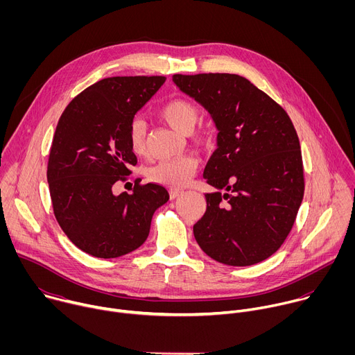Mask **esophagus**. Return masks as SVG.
<instances>
[{
    "label": "esophagus",
    "instance_id": "obj_1",
    "mask_svg": "<svg viewBox=\"0 0 355 355\" xmlns=\"http://www.w3.org/2000/svg\"><path fill=\"white\" fill-rule=\"evenodd\" d=\"M182 192H184V191H182V189H177V188H171V189H170V198H171V199H175V198H178V196H180V195H182Z\"/></svg>",
    "mask_w": 355,
    "mask_h": 355
}]
</instances>
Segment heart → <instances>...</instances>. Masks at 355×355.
Wrapping results in <instances>:
<instances>
[{
  "instance_id": "obj_1",
  "label": "heart",
  "mask_w": 355,
  "mask_h": 355,
  "mask_svg": "<svg viewBox=\"0 0 355 355\" xmlns=\"http://www.w3.org/2000/svg\"><path fill=\"white\" fill-rule=\"evenodd\" d=\"M160 116L175 130L191 135L193 139L204 141L208 139L211 130L208 126H195L199 121V108L189 99L173 98L160 108ZM128 143L132 153L143 156L147 151V126L143 119L133 118L128 126ZM198 170V160L192 156H182L170 160H162L146 170L148 181L180 188L188 184Z\"/></svg>"
}]
</instances>
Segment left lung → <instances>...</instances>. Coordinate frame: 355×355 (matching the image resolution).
Listing matches in <instances>:
<instances>
[{
	"label": "left lung",
	"mask_w": 355,
	"mask_h": 355,
	"mask_svg": "<svg viewBox=\"0 0 355 355\" xmlns=\"http://www.w3.org/2000/svg\"><path fill=\"white\" fill-rule=\"evenodd\" d=\"M173 81L211 114L219 130L204 171L218 192L205 193L207 212L193 225L195 240L226 266L264 261L289 234L305 191L291 118L237 74H174Z\"/></svg>",
	"instance_id": "8db88e82"
}]
</instances>
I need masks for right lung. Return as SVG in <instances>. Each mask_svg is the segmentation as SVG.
Wrapping results in <instances>:
<instances>
[{
	"mask_svg": "<svg viewBox=\"0 0 355 355\" xmlns=\"http://www.w3.org/2000/svg\"><path fill=\"white\" fill-rule=\"evenodd\" d=\"M164 81L104 78L80 92L59 119L47 163L50 198L66 236L89 256L116 259L139 248L153 214L170 198L164 187L140 180L130 193L112 189L137 163L128 126Z\"/></svg>",
	"mask_w": 355,
	"mask_h": 355,
	"instance_id": "add662e5",
	"label": "right lung"
}]
</instances>
